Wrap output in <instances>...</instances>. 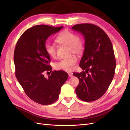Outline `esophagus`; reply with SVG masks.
I'll use <instances>...</instances> for the list:
<instances>
[{
  "instance_id": "34e87169",
  "label": "esophagus",
  "mask_w": 130,
  "mask_h": 130,
  "mask_svg": "<svg viewBox=\"0 0 130 130\" xmlns=\"http://www.w3.org/2000/svg\"><path fill=\"white\" fill-rule=\"evenodd\" d=\"M68 74H69V77H71L73 76V73L71 72H68Z\"/></svg>"
}]
</instances>
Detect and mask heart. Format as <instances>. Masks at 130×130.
I'll list each match as a JSON object with an SVG mask.
<instances>
[{
    "label": "heart",
    "mask_w": 130,
    "mask_h": 130,
    "mask_svg": "<svg viewBox=\"0 0 130 130\" xmlns=\"http://www.w3.org/2000/svg\"><path fill=\"white\" fill-rule=\"evenodd\" d=\"M55 41L59 45L69 46V53L71 55L72 54L79 55L83 51L84 45L83 40L72 31L65 30L61 32L56 37ZM45 48L50 57L52 58L55 57L56 54L55 46L47 43L45 44ZM77 61V58L75 56H72L57 61L54 64V67L57 70L71 72L74 69Z\"/></svg>",
    "instance_id": "obj_1"
}]
</instances>
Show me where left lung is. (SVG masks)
<instances>
[{"mask_svg": "<svg viewBox=\"0 0 130 130\" xmlns=\"http://www.w3.org/2000/svg\"><path fill=\"white\" fill-rule=\"evenodd\" d=\"M72 29L80 32L85 39L79 63L83 71L73 73L79 79L75 92L81 100L94 101L105 94L114 76L116 60L113 46L107 34L96 25L77 24Z\"/></svg>", "mask_w": 130, "mask_h": 130, "instance_id": "left-lung-1", "label": "left lung"}]
</instances>
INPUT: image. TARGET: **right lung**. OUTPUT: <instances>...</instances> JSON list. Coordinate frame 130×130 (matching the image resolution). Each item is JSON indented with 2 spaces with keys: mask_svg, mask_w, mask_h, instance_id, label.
<instances>
[{
  "mask_svg": "<svg viewBox=\"0 0 130 130\" xmlns=\"http://www.w3.org/2000/svg\"><path fill=\"white\" fill-rule=\"evenodd\" d=\"M62 28L34 26L22 34L15 47L13 59L16 78L27 96L40 104L54 103L69 77L63 71L52 72L51 58L45 48L48 37ZM47 71L52 74L45 78L44 73Z\"/></svg>",
  "mask_w": 130,
  "mask_h": 130,
  "instance_id": "add662e5",
  "label": "right lung"
}]
</instances>
